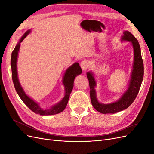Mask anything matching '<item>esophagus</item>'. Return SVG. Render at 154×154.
I'll use <instances>...</instances> for the list:
<instances>
[{"instance_id": "esophagus-1", "label": "esophagus", "mask_w": 154, "mask_h": 154, "mask_svg": "<svg viewBox=\"0 0 154 154\" xmlns=\"http://www.w3.org/2000/svg\"><path fill=\"white\" fill-rule=\"evenodd\" d=\"M88 63L86 60H83V61H82L80 63V66H81L83 71H86L88 67Z\"/></svg>"}]
</instances>
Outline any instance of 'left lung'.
<instances>
[{
  "mask_svg": "<svg viewBox=\"0 0 154 154\" xmlns=\"http://www.w3.org/2000/svg\"><path fill=\"white\" fill-rule=\"evenodd\" d=\"M122 40L130 41L134 50V63L132 72L131 80L128 89L118 101L110 104H101L97 101L96 97L94 87L96 81L91 72H87V76L90 87V96L92 106L102 114H115L123 110L131 105L138 94L144 75V65L141 57L140 45L137 40L129 31H125Z\"/></svg>",
  "mask_w": 154,
  "mask_h": 154,
  "instance_id": "8db88e82",
  "label": "left lung"
}]
</instances>
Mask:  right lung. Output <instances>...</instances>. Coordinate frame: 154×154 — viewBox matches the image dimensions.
I'll return each instance as SVG.
<instances>
[{
  "mask_svg": "<svg viewBox=\"0 0 154 154\" xmlns=\"http://www.w3.org/2000/svg\"><path fill=\"white\" fill-rule=\"evenodd\" d=\"M30 31H27L26 33L22 37L19 43H18L16 46L15 49L11 53V74H12V80L14 86H15V90L17 92L18 96H20L21 100L29 108L32 112H34L36 114H38L40 115H53L57 114L62 112L67 105L68 101L69 99L70 94L73 88V83L75 77L80 74L82 73V69L80 66H79L78 63H75L73 64L71 67H70L64 74L63 83L66 88V94H65L64 98L60 101L58 104L54 106L49 110H43L42 109L39 105L36 103L32 100L30 97L27 96L25 92L23 91L22 87L19 83V81L18 80L17 77V60L18 57V52L19 51L20 43L23 41L26 36L29 33Z\"/></svg>",
  "mask_w": 154,
  "mask_h": 154,
  "instance_id": "add662e5",
  "label": "right lung"
}]
</instances>
